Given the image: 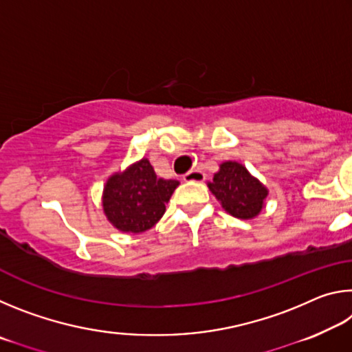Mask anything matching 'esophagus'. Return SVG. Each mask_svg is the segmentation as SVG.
<instances>
[{
  "mask_svg": "<svg viewBox=\"0 0 352 352\" xmlns=\"http://www.w3.org/2000/svg\"><path fill=\"white\" fill-rule=\"evenodd\" d=\"M205 172L204 170H200V169H192V170H189L188 174H184L183 175V180L184 182H204L205 180Z\"/></svg>",
  "mask_w": 352,
  "mask_h": 352,
  "instance_id": "1",
  "label": "esophagus"
}]
</instances>
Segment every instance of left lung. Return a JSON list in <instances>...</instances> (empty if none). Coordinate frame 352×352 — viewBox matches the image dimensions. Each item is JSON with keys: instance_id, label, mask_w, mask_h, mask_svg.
Wrapping results in <instances>:
<instances>
[{"instance_id": "1", "label": "left lung", "mask_w": 352, "mask_h": 352, "mask_svg": "<svg viewBox=\"0 0 352 352\" xmlns=\"http://www.w3.org/2000/svg\"><path fill=\"white\" fill-rule=\"evenodd\" d=\"M208 188L226 212L243 220L258 216L269 195V189L250 174L245 166L236 162L220 164Z\"/></svg>"}]
</instances>
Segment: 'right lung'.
I'll list each match as a JSON object with an SVG mask.
<instances>
[{
    "label": "right lung",
    "instance_id": "add662e5",
    "mask_svg": "<svg viewBox=\"0 0 352 352\" xmlns=\"http://www.w3.org/2000/svg\"><path fill=\"white\" fill-rule=\"evenodd\" d=\"M178 184L157 177L148 160L142 158L107 180L102 195L105 216L122 233H142L163 217Z\"/></svg>",
    "mask_w": 352,
    "mask_h": 352
}]
</instances>
